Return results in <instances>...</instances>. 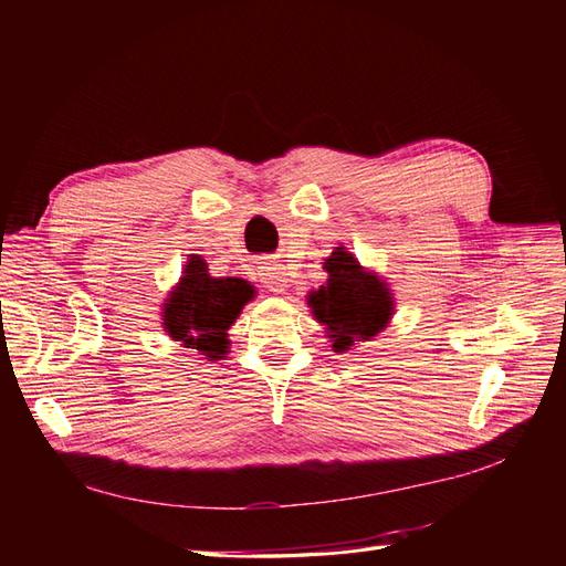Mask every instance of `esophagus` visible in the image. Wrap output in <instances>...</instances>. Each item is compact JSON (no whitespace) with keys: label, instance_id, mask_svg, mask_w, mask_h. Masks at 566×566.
Masks as SVG:
<instances>
[{"label":"esophagus","instance_id":"esophagus-1","mask_svg":"<svg viewBox=\"0 0 566 566\" xmlns=\"http://www.w3.org/2000/svg\"><path fill=\"white\" fill-rule=\"evenodd\" d=\"M287 269L283 266V264H279V262H264L262 264V281L266 283V287H271L273 293H285V287H287Z\"/></svg>","mask_w":566,"mask_h":566}]
</instances>
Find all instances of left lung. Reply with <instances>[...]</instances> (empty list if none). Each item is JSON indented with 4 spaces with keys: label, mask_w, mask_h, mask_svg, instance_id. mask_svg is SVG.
<instances>
[{
    "label": "left lung",
    "mask_w": 566,
    "mask_h": 566,
    "mask_svg": "<svg viewBox=\"0 0 566 566\" xmlns=\"http://www.w3.org/2000/svg\"><path fill=\"white\" fill-rule=\"evenodd\" d=\"M328 283L310 293L312 314L325 325L333 349L349 352L356 342H368L387 328L394 297L387 283L358 264L347 248H337L328 260Z\"/></svg>",
    "instance_id": "1"
}]
</instances>
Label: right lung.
<instances>
[{"label":"right lung","mask_w":566,"mask_h":566,"mask_svg":"<svg viewBox=\"0 0 566 566\" xmlns=\"http://www.w3.org/2000/svg\"><path fill=\"white\" fill-rule=\"evenodd\" d=\"M254 287L243 279H214L198 254L188 256L184 276L163 304L165 333L188 349H198L210 361L229 352V328Z\"/></svg>","instance_id":"obj_1"}]
</instances>
